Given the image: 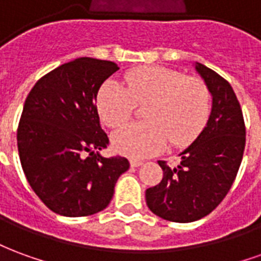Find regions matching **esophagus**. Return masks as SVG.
I'll return each mask as SVG.
<instances>
[{
    "label": "esophagus",
    "mask_w": 261,
    "mask_h": 261,
    "mask_svg": "<svg viewBox=\"0 0 261 261\" xmlns=\"http://www.w3.org/2000/svg\"><path fill=\"white\" fill-rule=\"evenodd\" d=\"M142 164H144V162H142V161H138V159H131L130 161V165L133 168H138V166H141Z\"/></svg>",
    "instance_id": "34e87169"
}]
</instances>
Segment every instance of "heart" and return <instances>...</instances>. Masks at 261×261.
<instances>
[{
    "label": "heart",
    "instance_id": "heart-1",
    "mask_svg": "<svg viewBox=\"0 0 261 261\" xmlns=\"http://www.w3.org/2000/svg\"><path fill=\"white\" fill-rule=\"evenodd\" d=\"M147 121L125 127L113 137L114 148L130 158H147L170 142L187 147L205 127L211 113V93L205 82L176 69L145 65L124 74V85L109 81L97 95V110L105 124L121 128L145 105Z\"/></svg>",
    "mask_w": 261,
    "mask_h": 261
}]
</instances>
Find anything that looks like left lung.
Instances as JSON below:
<instances>
[{
  "mask_svg": "<svg viewBox=\"0 0 261 261\" xmlns=\"http://www.w3.org/2000/svg\"><path fill=\"white\" fill-rule=\"evenodd\" d=\"M196 69L213 95L207 125L180 153L177 168L158 161L164 177L145 192L148 208L155 215L183 224L218 207L235 181L246 144L241 105L229 82L200 63Z\"/></svg>",
  "mask_w": 261,
  "mask_h": 261,
  "instance_id": "8db88e82",
  "label": "left lung"
}]
</instances>
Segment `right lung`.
<instances>
[{
    "label": "right lung",
    "instance_id": "add662e5",
    "mask_svg": "<svg viewBox=\"0 0 261 261\" xmlns=\"http://www.w3.org/2000/svg\"><path fill=\"white\" fill-rule=\"evenodd\" d=\"M117 69L112 61L81 57L43 75L26 97L16 133L20 165L53 213L86 217L105 210L130 166L123 156L97 152L109 145L97 92Z\"/></svg>",
    "mask_w": 261,
    "mask_h": 261
}]
</instances>
